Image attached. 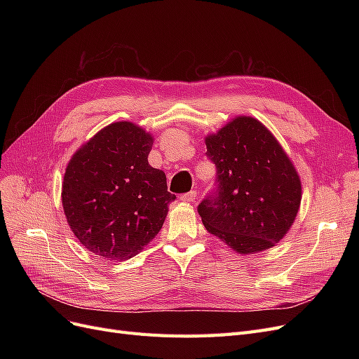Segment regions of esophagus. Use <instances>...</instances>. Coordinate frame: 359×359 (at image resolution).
<instances>
[{"mask_svg": "<svg viewBox=\"0 0 359 359\" xmlns=\"http://www.w3.org/2000/svg\"><path fill=\"white\" fill-rule=\"evenodd\" d=\"M182 202H187V203H190V202H194V199H196V191H189V193H186V194H182V196L180 198Z\"/></svg>", "mask_w": 359, "mask_h": 359, "instance_id": "esophagus-1", "label": "esophagus"}]
</instances>
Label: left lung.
<instances>
[{"label": "left lung", "instance_id": "8db88e82", "mask_svg": "<svg viewBox=\"0 0 359 359\" xmlns=\"http://www.w3.org/2000/svg\"><path fill=\"white\" fill-rule=\"evenodd\" d=\"M219 187L198 211L206 231L240 255L274 247L297 219L302 186L298 170L276 136L240 115L205 136Z\"/></svg>", "mask_w": 359, "mask_h": 359}]
</instances>
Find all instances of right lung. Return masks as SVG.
Segmentation results:
<instances>
[{
  "instance_id": "add662e5",
  "label": "right lung",
  "mask_w": 359,
  "mask_h": 359,
  "mask_svg": "<svg viewBox=\"0 0 359 359\" xmlns=\"http://www.w3.org/2000/svg\"><path fill=\"white\" fill-rule=\"evenodd\" d=\"M154 136L130 121L103 127L72 156L62 208L72 232L91 253L127 260L160 232L175 201L165 172L148 163Z\"/></svg>"
}]
</instances>
